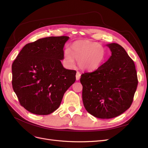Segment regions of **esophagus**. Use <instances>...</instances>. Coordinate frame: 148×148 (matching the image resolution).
<instances>
[{
	"mask_svg": "<svg viewBox=\"0 0 148 148\" xmlns=\"http://www.w3.org/2000/svg\"><path fill=\"white\" fill-rule=\"evenodd\" d=\"M80 77H81V73H80L79 71H77V74H76V79L79 80L80 78Z\"/></svg>",
	"mask_w": 148,
	"mask_h": 148,
	"instance_id": "obj_1",
	"label": "esophagus"
}]
</instances>
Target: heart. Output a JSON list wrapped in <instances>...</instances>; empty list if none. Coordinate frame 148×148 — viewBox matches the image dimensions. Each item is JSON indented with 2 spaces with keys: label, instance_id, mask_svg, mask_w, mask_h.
Returning a JSON list of instances; mask_svg holds the SVG:
<instances>
[{
  "label": "heart",
  "instance_id": "1",
  "mask_svg": "<svg viewBox=\"0 0 148 148\" xmlns=\"http://www.w3.org/2000/svg\"><path fill=\"white\" fill-rule=\"evenodd\" d=\"M106 58V51L102 46L95 42L83 40L73 42L70 50L66 49L64 62L67 66L73 68L75 59L78 62L80 69L92 71L100 68L104 63Z\"/></svg>",
  "mask_w": 148,
  "mask_h": 148
}]
</instances>
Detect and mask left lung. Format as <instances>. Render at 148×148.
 Returning <instances> with one entry per match:
<instances>
[{"instance_id": "left-lung-1", "label": "left lung", "mask_w": 148, "mask_h": 148, "mask_svg": "<svg viewBox=\"0 0 148 148\" xmlns=\"http://www.w3.org/2000/svg\"><path fill=\"white\" fill-rule=\"evenodd\" d=\"M112 56L99 69L83 73L80 82L85 109L99 119H112L131 106L138 83L135 65L117 43L107 45Z\"/></svg>"}]
</instances>
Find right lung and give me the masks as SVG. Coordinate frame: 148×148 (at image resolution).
Wrapping results in <instances>:
<instances>
[{
  "instance_id": "right-lung-1",
  "label": "right lung",
  "mask_w": 148,
  "mask_h": 148,
  "mask_svg": "<svg viewBox=\"0 0 148 148\" xmlns=\"http://www.w3.org/2000/svg\"><path fill=\"white\" fill-rule=\"evenodd\" d=\"M68 36L39 39L23 47L13 62L12 87L20 105L31 113L48 115L60 105L76 80L75 70L64 68Z\"/></svg>"
}]
</instances>
